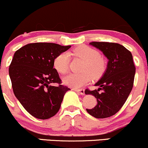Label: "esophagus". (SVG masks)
I'll return each mask as SVG.
<instances>
[{"label":"esophagus","instance_id":"obj_1","mask_svg":"<svg viewBox=\"0 0 148 148\" xmlns=\"http://www.w3.org/2000/svg\"><path fill=\"white\" fill-rule=\"evenodd\" d=\"M74 91L77 92H79V94H81V95H85V90L84 89H76V88H74Z\"/></svg>","mask_w":148,"mask_h":148}]
</instances>
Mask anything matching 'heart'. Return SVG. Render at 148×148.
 Masks as SVG:
<instances>
[{"label":"heart","instance_id":"obj_1","mask_svg":"<svg viewBox=\"0 0 148 148\" xmlns=\"http://www.w3.org/2000/svg\"><path fill=\"white\" fill-rule=\"evenodd\" d=\"M74 56L84 60L80 74H70L64 76V84L73 88H80L86 85L93 79L101 77L106 70V63L101 58V54L96 49L86 45H80L73 50ZM69 55L68 53H62L55 58L53 67L60 74H65L69 69Z\"/></svg>","mask_w":148,"mask_h":148}]
</instances>
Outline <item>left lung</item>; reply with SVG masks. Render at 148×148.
<instances>
[{
	"instance_id": "obj_1",
	"label": "left lung",
	"mask_w": 148,
	"mask_h": 148,
	"mask_svg": "<svg viewBox=\"0 0 148 148\" xmlns=\"http://www.w3.org/2000/svg\"><path fill=\"white\" fill-rule=\"evenodd\" d=\"M90 45L99 49L108 59L107 69L95 84L97 90L86 89V95L97 99V105L86 109L96 118H106L120 111L133 88L136 67L132 53L123 45L106 42H92Z\"/></svg>"
}]
</instances>
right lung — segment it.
Here are the masks:
<instances>
[{"label": "right lung", "mask_w": 148, "mask_h": 148, "mask_svg": "<svg viewBox=\"0 0 148 148\" xmlns=\"http://www.w3.org/2000/svg\"><path fill=\"white\" fill-rule=\"evenodd\" d=\"M71 46L37 42L23 46L14 53L9 67L13 92L23 108L35 118L46 120L60 109L66 92L53 60ZM53 84H57L53 86Z\"/></svg>", "instance_id": "right-lung-1"}]
</instances>
